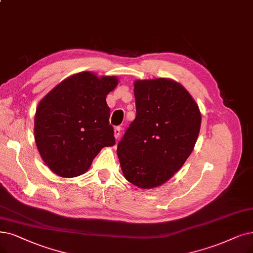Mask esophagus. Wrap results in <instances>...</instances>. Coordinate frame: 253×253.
<instances>
[{
    "instance_id": "obj_1",
    "label": "esophagus",
    "mask_w": 253,
    "mask_h": 253,
    "mask_svg": "<svg viewBox=\"0 0 253 253\" xmlns=\"http://www.w3.org/2000/svg\"><path fill=\"white\" fill-rule=\"evenodd\" d=\"M120 133H121V127H120V126H116V127L114 128V136H115L116 139L119 138Z\"/></svg>"
}]
</instances>
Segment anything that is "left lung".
I'll use <instances>...</instances> for the list:
<instances>
[{
	"label": "left lung",
	"instance_id": "obj_1",
	"mask_svg": "<svg viewBox=\"0 0 253 253\" xmlns=\"http://www.w3.org/2000/svg\"><path fill=\"white\" fill-rule=\"evenodd\" d=\"M136 118L119 141L117 156L125 177L151 189L184 165L198 138L201 114L191 94L170 79L134 83Z\"/></svg>",
	"mask_w": 253,
	"mask_h": 253
}]
</instances>
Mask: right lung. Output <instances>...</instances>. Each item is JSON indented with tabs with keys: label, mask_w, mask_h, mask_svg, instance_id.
<instances>
[{
	"label": "right lung",
	"mask_w": 253,
	"mask_h": 253,
	"mask_svg": "<svg viewBox=\"0 0 253 253\" xmlns=\"http://www.w3.org/2000/svg\"><path fill=\"white\" fill-rule=\"evenodd\" d=\"M117 84L116 77L83 72L65 79L40 100L35 142L54 173L62 177L83 174L100 149L115 144L106 97Z\"/></svg>",
	"instance_id": "obj_1"
}]
</instances>
